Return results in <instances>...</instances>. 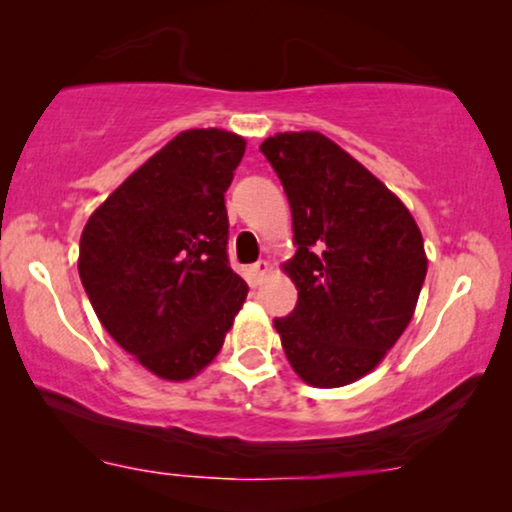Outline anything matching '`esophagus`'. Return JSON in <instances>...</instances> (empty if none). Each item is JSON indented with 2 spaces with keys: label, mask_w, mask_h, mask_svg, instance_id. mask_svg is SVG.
Instances as JSON below:
<instances>
[{
  "label": "esophagus",
  "mask_w": 512,
  "mask_h": 512,
  "mask_svg": "<svg viewBox=\"0 0 512 512\" xmlns=\"http://www.w3.org/2000/svg\"><path fill=\"white\" fill-rule=\"evenodd\" d=\"M251 270H254L256 279H263L270 272V263L268 261H258V263H254V268H251Z\"/></svg>",
  "instance_id": "34e87169"
}]
</instances>
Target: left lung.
Listing matches in <instances>:
<instances>
[{"instance_id":"8db88e82","label":"left lung","mask_w":512,"mask_h":512,"mask_svg":"<svg viewBox=\"0 0 512 512\" xmlns=\"http://www.w3.org/2000/svg\"><path fill=\"white\" fill-rule=\"evenodd\" d=\"M293 216L298 289L275 319L300 380L345 387L396 345L426 277L424 240L408 207L321 132H279L261 144Z\"/></svg>"}]
</instances>
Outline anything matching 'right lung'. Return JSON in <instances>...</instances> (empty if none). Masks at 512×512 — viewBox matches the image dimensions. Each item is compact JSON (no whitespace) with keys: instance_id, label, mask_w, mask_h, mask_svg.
I'll return each instance as SVG.
<instances>
[{"instance_id":"obj_1","label":"right lung","mask_w":512,"mask_h":512,"mask_svg":"<svg viewBox=\"0 0 512 512\" xmlns=\"http://www.w3.org/2000/svg\"><path fill=\"white\" fill-rule=\"evenodd\" d=\"M244 146L235 132H181L81 233L79 275L97 319L163 380H188L212 363L247 298L228 263L223 198Z\"/></svg>"}]
</instances>
